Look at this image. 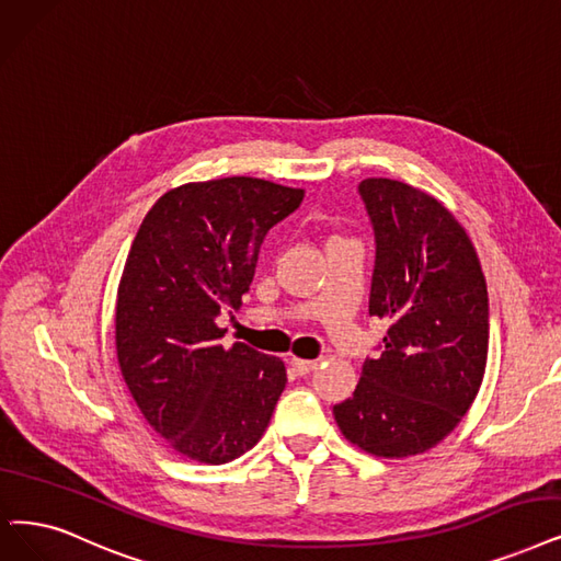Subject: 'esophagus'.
I'll return each instance as SVG.
<instances>
[{
    "label": "esophagus",
    "mask_w": 561,
    "mask_h": 561,
    "mask_svg": "<svg viewBox=\"0 0 561 561\" xmlns=\"http://www.w3.org/2000/svg\"><path fill=\"white\" fill-rule=\"evenodd\" d=\"M289 366L295 368L297 375H308L310 370L318 368V362H308V358H299V356H293L289 358Z\"/></svg>",
    "instance_id": "1"
}]
</instances>
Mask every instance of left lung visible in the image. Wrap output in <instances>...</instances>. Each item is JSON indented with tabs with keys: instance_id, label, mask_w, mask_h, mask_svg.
Here are the masks:
<instances>
[{
	"instance_id": "1",
	"label": "left lung",
	"mask_w": 561,
	"mask_h": 561,
	"mask_svg": "<svg viewBox=\"0 0 561 561\" xmlns=\"http://www.w3.org/2000/svg\"><path fill=\"white\" fill-rule=\"evenodd\" d=\"M358 193L377 241L368 310L391 327L333 416L362 451L410 458L451 435L481 389L488 289L472 241L433 195L385 176Z\"/></svg>"
}]
</instances>
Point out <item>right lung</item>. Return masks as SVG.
Wrapping results in <instances>:
<instances>
[{"instance_id":"right-lung-1","label":"right lung","mask_w":561,"mask_h":561,"mask_svg":"<svg viewBox=\"0 0 561 561\" xmlns=\"http://www.w3.org/2000/svg\"><path fill=\"white\" fill-rule=\"evenodd\" d=\"M304 188L222 176L170 188L130 243L117 287L115 345L124 382L172 451L226 465L260 442L285 389L278 356L222 347L220 310L239 308L268 228Z\"/></svg>"}]
</instances>
